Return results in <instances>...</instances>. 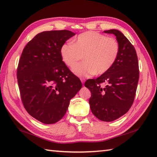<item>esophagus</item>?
Returning a JSON list of instances; mask_svg holds the SVG:
<instances>
[{"label":"esophagus","instance_id":"esophagus-1","mask_svg":"<svg viewBox=\"0 0 157 157\" xmlns=\"http://www.w3.org/2000/svg\"><path fill=\"white\" fill-rule=\"evenodd\" d=\"M81 81L82 83H84L85 79V78H81Z\"/></svg>","mask_w":157,"mask_h":157}]
</instances>
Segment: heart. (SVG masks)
<instances>
[{
    "mask_svg": "<svg viewBox=\"0 0 157 157\" xmlns=\"http://www.w3.org/2000/svg\"><path fill=\"white\" fill-rule=\"evenodd\" d=\"M60 56L64 63L72 67L84 56L85 63L72 68L78 76L105 74L113 67L120 52L117 41L95 31H86L62 45Z\"/></svg>",
    "mask_w": 157,
    "mask_h": 157,
    "instance_id": "obj_1",
    "label": "heart"
}]
</instances>
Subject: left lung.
Instances as JSON below:
<instances>
[{
  "label": "left lung",
  "instance_id": "8db88e82",
  "mask_svg": "<svg viewBox=\"0 0 157 157\" xmlns=\"http://www.w3.org/2000/svg\"><path fill=\"white\" fill-rule=\"evenodd\" d=\"M113 34L120 46L117 60L109 71L85 86L91 92L89 99L94 116L103 121H112L126 113L134 102L139 79L136 52L126 37L117 29L104 31Z\"/></svg>",
  "mask_w": 157,
  "mask_h": 157
}]
</instances>
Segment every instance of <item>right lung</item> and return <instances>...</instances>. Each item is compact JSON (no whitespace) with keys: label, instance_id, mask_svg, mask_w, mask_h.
<instances>
[{"label":"right lung","instance_id":"obj_1","mask_svg":"<svg viewBox=\"0 0 157 157\" xmlns=\"http://www.w3.org/2000/svg\"><path fill=\"white\" fill-rule=\"evenodd\" d=\"M75 35L68 30L43 31L29 41L21 56L17 76L22 102L30 116L43 124L60 120L82 88L60 52Z\"/></svg>","mask_w":157,"mask_h":157}]
</instances>
